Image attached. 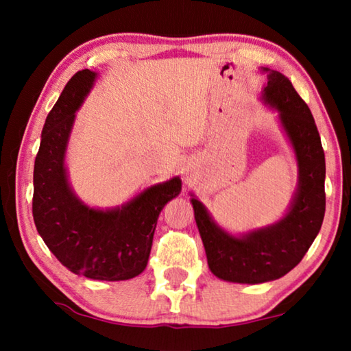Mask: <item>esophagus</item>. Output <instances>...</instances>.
Instances as JSON below:
<instances>
[{"instance_id":"34e87169","label":"esophagus","mask_w":351,"mask_h":351,"mask_svg":"<svg viewBox=\"0 0 351 351\" xmlns=\"http://www.w3.org/2000/svg\"><path fill=\"white\" fill-rule=\"evenodd\" d=\"M187 171H189V170H184V176H187Z\"/></svg>"}]
</instances>
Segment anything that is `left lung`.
Returning a JSON list of instances; mask_svg holds the SVG:
<instances>
[{"label": "left lung", "mask_w": 351, "mask_h": 351, "mask_svg": "<svg viewBox=\"0 0 351 351\" xmlns=\"http://www.w3.org/2000/svg\"><path fill=\"white\" fill-rule=\"evenodd\" d=\"M265 71L268 83L263 99L280 112L299 164V189L289 212L269 228L235 239L219 229L204 206L192 198L210 271L235 283H263L288 274L313 245L325 215V154L316 122L288 77Z\"/></svg>", "instance_id": "left-lung-1"}]
</instances>
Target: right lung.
Masks as SVG:
<instances>
[{
  "mask_svg": "<svg viewBox=\"0 0 351 351\" xmlns=\"http://www.w3.org/2000/svg\"><path fill=\"white\" fill-rule=\"evenodd\" d=\"M96 73L82 69L46 117L34 165L32 215L38 234L63 266L94 280H128L145 269L162 207L181 192L173 178L114 210L90 209L71 192L63 158L74 112Z\"/></svg>",
  "mask_w": 351,
  "mask_h": 351,
  "instance_id": "obj_1",
  "label": "right lung"
}]
</instances>
